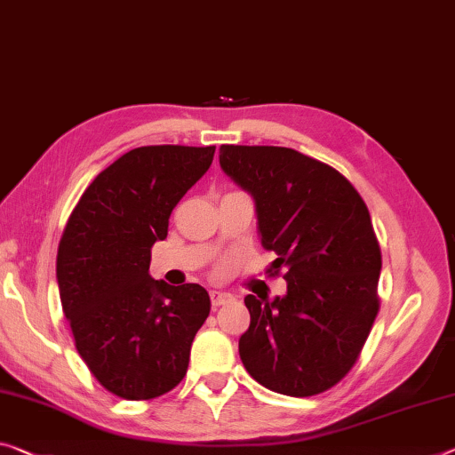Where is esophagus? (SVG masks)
<instances>
[{"label":"esophagus","mask_w":455,"mask_h":455,"mask_svg":"<svg viewBox=\"0 0 455 455\" xmlns=\"http://www.w3.org/2000/svg\"><path fill=\"white\" fill-rule=\"evenodd\" d=\"M211 301H212V307H219L222 304H227V301H230V293H225V291H211Z\"/></svg>","instance_id":"obj_1"}]
</instances>
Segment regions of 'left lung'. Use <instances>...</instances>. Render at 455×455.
<instances>
[{"mask_svg":"<svg viewBox=\"0 0 455 455\" xmlns=\"http://www.w3.org/2000/svg\"><path fill=\"white\" fill-rule=\"evenodd\" d=\"M219 160L253 198L259 239L287 281L283 298H244V369L281 395L328 391L356 363L379 314L369 208L340 172L290 148L220 146Z\"/></svg>","mask_w":455,"mask_h":455,"instance_id":"1","label":"left lung"}]
</instances>
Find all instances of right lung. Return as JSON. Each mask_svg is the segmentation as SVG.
Listing matches in <instances>:
<instances>
[{
	"instance_id": "1",
	"label": "right lung",
	"mask_w": 455,
	"mask_h": 455,
	"mask_svg": "<svg viewBox=\"0 0 455 455\" xmlns=\"http://www.w3.org/2000/svg\"><path fill=\"white\" fill-rule=\"evenodd\" d=\"M212 157L214 146L127 151L92 180L62 233L56 279L64 315L84 364L121 399L172 391L211 314L204 287L157 281L149 261L172 211Z\"/></svg>"
}]
</instances>
